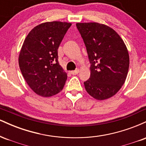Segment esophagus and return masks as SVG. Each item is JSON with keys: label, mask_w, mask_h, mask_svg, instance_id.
Wrapping results in <instances>:
<instances>
[{"label": "esophagus", "mask_w": 146, "mask_h": 146, "mask_svg": "<svg viewBox=\"0 0 146 146\" xmlns=\"http://www.w3.org/2000/svg\"><path fill=\"white\" fill-rule=\"evenodd\" d=\"M79 72H80V69H78H78L75 70V71H71V72H70V73H71L72 75H77L79 73Z\"/></svg>", "instance_id": "esophagus-1"}]
</instances>
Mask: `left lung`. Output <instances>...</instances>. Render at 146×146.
I'll return each instance as SVG.
<instances>
[{"label": "left lung", "mask_w": 146, "mask_h": 146, "mask_svg": "<svg viewBox=\"0 0 146 146\" xmlns=\"http://www.w3.org/2000/svg\"><path fill=\"white\" fill-rule=\"evenodd\" d=\"M90 63V78L84 82L87 93L98 100L115 95L126 79L130 64L128 49L119 35L98 23H78Z\"/></svg>", "instance_id": "left-lung-1"}]
</instances>
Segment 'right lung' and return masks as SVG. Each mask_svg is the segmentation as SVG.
Segmentation results:
<instances>
[{"label": "right lung", "mask_w": 146, "mask_h": 146, "mask_svg": "<svg viewBox=\"0 0 146 146\" xmlns=\"http://www.w3.org/2000/svg\"><path fill=\"white\" fill-rule=\"evenodd\" d=\"M71 26L66 22H46L28 33L18 57L20 69L34 93L48 98L63 89L67 74L58 62V49Z\"/></svg>", "instance_id": "1"}]
</instances>
